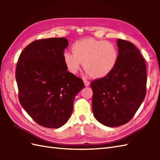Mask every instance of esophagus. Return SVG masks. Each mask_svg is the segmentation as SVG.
Returning <instances> with one entry per match:
<instances>
[{"label": "esophagus", "instance_id": "esophagus-1", "mask_svg": "<svg viewBox=\"0 0 160 160\" xmlns=\"http://www.w3.org/2000/svg\"><path fill=\"white\" fill-rule=\"evenodd\" d=\"M84 85H85L86 87H88L90 84V82L88 80H87L86 79L84 80Z\"/></svg>", "mask_w": 160, "mask_h": 160}]
</instances>
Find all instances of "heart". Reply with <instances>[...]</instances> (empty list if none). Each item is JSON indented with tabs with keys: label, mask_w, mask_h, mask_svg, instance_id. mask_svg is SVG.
<instances>
[{
	"label": "heart",
	"mask_w": 160,
	"mask_h": 160,
	"mask_svg": "<svg viewBox=\"0 0 160 160\" xmlns=\"http://www.w3.org/2000/svg\"><path fill=\"white\" fill-rule=\"evenodd\" d=\"M72 52H65L63 62L71 73L76 74L81 64L87 73L93 78H102L116 67L119 52L115 44L92 38L80 40L71 47Z\"/></svg>",
	"instance_id": "heart-1"
}]
</instances>
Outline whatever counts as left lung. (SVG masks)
I'll return each instance as SVG.
<instances>
[{"mask_svg": "<svg viewBox=\"0 0 160 160\" xmlns=\"http://www.w3.org/2000/svg\"><path fill=\"white\" fill-rule=\"evenodd\" d=\"M119 58L107 76L91 83L95 118L107 127L127 124L133 117L146 96L147 67L133 44L117 40Z\"/></svg>", "mask_w": 160, "mask_h": 160, "instance_id": "8db88e82", "label": "left lung"}]
</instances>
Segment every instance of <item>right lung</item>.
Masks as SVG:
<instances>
[{
	"mask_svg": "<svg viewBox=\"0 0 160 160\" xmlns=\"http://www.w3.org/2000/svg\"><path fill=\"white\" fill-rule=\"evenodd\" d=\"M65 38L37 40L20 53L16 70L20 103L42 127L58 128L69 120L76 95L84 88L81 78L63 62Z\"/></svg>",
	"mask_w": 160,
	"mask_h": 160,
	"instance_id": "add662e5",
	"label": "right lung"
}]
</instances>
